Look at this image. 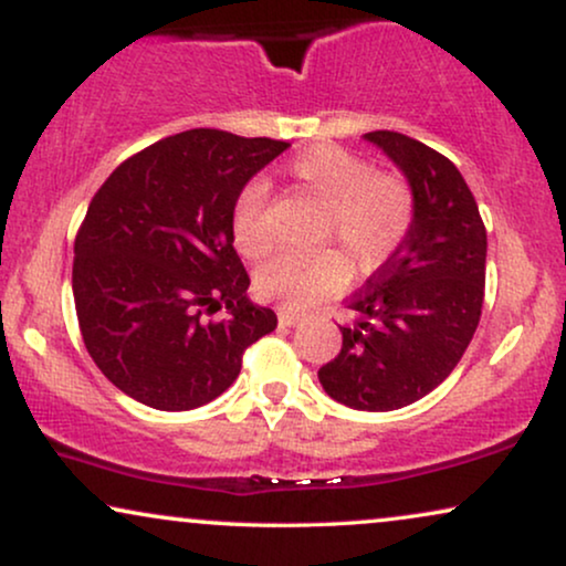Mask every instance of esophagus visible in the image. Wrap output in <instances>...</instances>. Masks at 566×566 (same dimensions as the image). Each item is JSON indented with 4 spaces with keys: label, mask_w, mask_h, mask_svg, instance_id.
<instances>
[{
    "label": "esophagus",
    "mask_w": 566,
    "mask_h": 566,
    "mask_svg": "<svg viewBox=\"0 0 566 566\" xmlns=\"http://www.w3.org/2000/svg\"><path fill=\"white\" fill-rule=\"evenodd\" d=\"M300 321V315L295 313V311H287V307H282V311H279V323H282V326H295V323Z\"/></svg>",
    "instance_id": "1"
}]
</instances>
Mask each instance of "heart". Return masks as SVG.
Instances as JSON below:
<instances>
[{"mask_svg":"<svg viewBox=\"0 0 566 566\" xmlns=\"http://www.w3.org/2000/svg\"><path fill=\"white\" fill-rule=\"evenodd\" d=\"M284 172L321 196V235L342 240L361 274L386 266L409 238L417 199L401 172L373 170L367 157L331 142L297 153L284 165ZM266 209L269 193L255 180L240 188L232 205V240L251 261L271 251ZM346 279L349 259L328 245L313 253H279L259 269L255 290L263 297L284 300L287 305H305L344 287Z\"/></svg>","mask_w":566,"mask_h":566,"instance_id":"obj_1","label":"heart"}]
</instances>
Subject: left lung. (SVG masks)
Here are the masks:
<instances>
[{
    "label": "left lung",
    "mask_w": 566,
    "mask_h": 566,
    "mask_svg": "<svg viewBox=\"0 0 566 566\" xmlns=\"http://www.w3.org/2000/svg\"><path fill=\"white\" fill-rule=\"evenodd\" d=\"M413 188L409 238L354 292L342 352L318 370L334 401L359 411L403 409L434 390L476 334L486 279V230L461 170L398 132H370Z\"/></svg>",
    "instance_id": "1"
}]
</instances>
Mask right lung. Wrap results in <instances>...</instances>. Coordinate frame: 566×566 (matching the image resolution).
Instances as JSON below:
<instances>
[{"label":"right lung","mask_w":566,"mask_h":566,"mask_svg":"<svg viewBox=\"0 0 566 566\" xmlns=\"http://www.w3.org/2000/svg\"><path fill=\"white\" fill-rule=\"evenodd\" d=\"M290 142L191 129L111 172L74 240L72 292L90 357L118 390L160 411L224 394L243 352L276 328L248 300L230 214ZM224 304L229 318L207 322Z\"/></svg>","instance_id":"right-lung-1"}]
</instances>
